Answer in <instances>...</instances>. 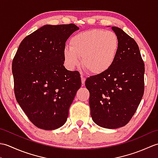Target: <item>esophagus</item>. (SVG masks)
I'll return each mask as SVG.
<instances>
[{"mask_svg":"<svg viewBox=\"0 0 158 158\" xmlns=\"http://www.w3.org/2000/svg\"><path fill=\"white\" fill-rule=\"evenodd\" d=\"M81 83H82V85H84L85 84V77H84L83 76H81Z\"/></svg>","mask_w":158,"mask_h":158,"instance_id":"esophagus-1","label":"esophagus"}]
</instances>
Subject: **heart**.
<instances>
[{
	"instance_id": "heart-1",
	"label": "heart",
	"mask_w": 158,
	"mask_h": 158,
	"mask_svg": "<svg viewBox=\"0 0 158 158\" xmlns=\"http://www.w3.org/2000/svg\"><path fill=\"white\" fill-rule=\"evenodd\" d=\"M69 47L63 51L67 69H75L81 58L83 68L94 75H101L108 71L115 62L119 41L115 32L94 29L73 36Z\"/></svg>"
}]
</instances>
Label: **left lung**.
I'll use <instances>...</instances> for the list:
<instances>
[{
  "instance_id": "left-lung-1",
  "label": "left lung",
  "mask_w": 158,
  "mask_h": 158,
  "mask_svg": "<svg viewBox=\"0 0 158 158\" xmlns=\"http://www.w3.org/2000/svg\"><path fill=\"white\" fill-rule=\"evenodd\" d=\"M112 30L119 41L115 61L108 71L88 77L85 84L94 122L115 129L130 122L141 101L145 64L135 40L119 28Z\"/></svg>"
}]
</instances>
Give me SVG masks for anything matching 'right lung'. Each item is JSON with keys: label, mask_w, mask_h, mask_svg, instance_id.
<instances>
[{"label": "right lung", "mask_w": 158, "mask_h": 158, "mask_svg": "<svg viewBox=\"0 0 158 158\" xmlns=\"http://www.w3.org/2000/svg\"><path fill=\"white\" fill-rule=\"evenodd\" d=\"M79 28L45 25L23 39L12 62L17 102L39 128L52 130L66 122L81 85L78 71L64 66L66 40Z\"/></svg>", "instance_id": "obj_1"}]
</instances>
